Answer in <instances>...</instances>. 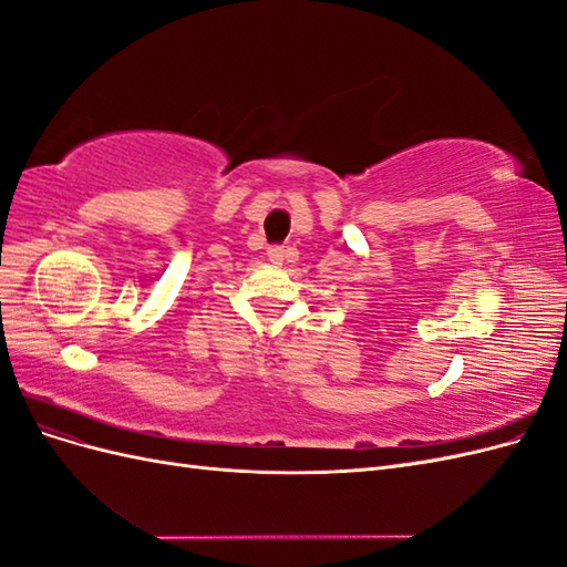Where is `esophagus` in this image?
I'll return each mask as SVG.
<instances>
[{
    "mask_svg": "<svg viewBox=\"0 0 567 567\" xmlns=\"http://www.w3.org/2000/svg\"><path fill=\"white\" fill-rule=\"evenodd\" d=\"M267 257H269V262L271 265H281L286 257H288V250L284 248V246H271L269 250H267Z\"/></svg>",
    "mask_w": 567,
    "mask_h": 567,
    "instance_id": "1",
    "label": "esophagus"
}]
</instances>
